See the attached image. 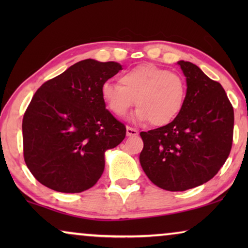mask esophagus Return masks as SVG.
I'll return each instance as SVG.
<instances>
[{
    "label": "esophagus",
    "mask_w": 248,
    "mask_h": 248,
    "mask_svg": "<svg viewBox=\"0 0 248 248\" xmlns=\"http://www.w3.org/2000/svg\"><path fill=\"white\" fill-rule=\"evenodd\" d=\"M139 132L138 130H135V128H132L130 126L126 127V135L127 137H134V135H138Z\"/></svg>",
    "instance_id": "1"
}]
</instances>
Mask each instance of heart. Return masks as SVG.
<instances>
[{"instance_id":"heart-1","label":"heart","mask_w":248,"mask_h":248,"mask_svg":"<svg viewBox=\"0 0 248 248\" xmlns=\"http://www.w3.org/2000/svg\"><path fill=\"white\" fill-rule=\"evenodd\" d=\"M120 83L105 81L100 87L101 99L118 117H124L135 103L139 107L135 121H150L155 126H164L171 123L184 106V80L154 64H141L125 71Z\"/></svg>"}]
</instances>
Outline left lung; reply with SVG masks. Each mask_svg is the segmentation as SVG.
I'll use <instances>...</instances> for the list:
<instances>
[{"label": "left lung", "instance_id": "obj_1", "mask_svg": "<svg viewBox=\"0 0 248 248\" xmlns=\"http://www.w3.org/2000/svg\"><path fill=\"white\" fill-rule=\"evenodd\" d=\"M186 78L185 103L171 123L141 132V167L166 191L182 192L210 181L230 154L233 109L221 84L195 64L178 61Z\"/></svg>", "mask_w": 248, "mask_h": 248}]
</instances>
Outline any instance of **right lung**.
I'll return each instance as SVG.
<instances>
[{
	"instance_id": "1",
	"label": "right lung",
	"mask_w": 248,
	"mask_h": 248,
	"mask_svg": "<svg viewBox=\"0 0 248 248\" xmlns=\"http://www.w3.org/2000/svg\"><path fill=\"white\" fill-rule=\"evenodd\" d=\"M120 70L117 62L80 61L33 94L22 121L23 155L46 187L80 193L101 177L105 152L126 134L100 96L101 84Z\"/></svg>"
}]
</instances>
